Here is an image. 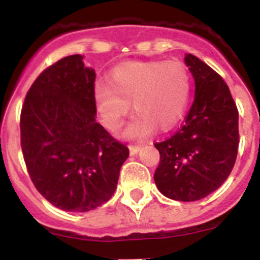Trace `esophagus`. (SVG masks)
Listing matches in <instances>:
<instances>
[{
    "label": "esophagus",
    "mask_w": 260,
    "mask_h": 260,
    "mask_svg": "<svg viewBox=\"0 0 260 260\" xmlns=\"http://www.w3.org/2000/svg\"><path fill=\"white\" fill-rule=\"evenodd\" d=\"M128 150H130V153H132V155H138V153H139V151L142 150V147L141 146H130L128 147Z\"/></svg>",
    "instance_id": "obj_1"
}]
</instances>
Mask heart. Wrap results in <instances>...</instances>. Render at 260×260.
I'll return each instance as SVG.
<instances>
[{
	"instance_id": "obj_1",
	"label": "heart",
	"mask_w": 260,
	"mask_h": 260,
	"mask_svg": "<svg viewBox=\"0 0 260 260\" xmlns=\"http://www.w3.org/2000/svg\"><path fill=\"white\" fill-rule=\"evenodd\" d=\"M191 95V78L180 61L127 62L114 68L107 83H96L93 102L110 133L122 127L133 103L134 118L126 127L130 141L146 139L173 127L185 113Z\"/></svg>"
}]
</instances>
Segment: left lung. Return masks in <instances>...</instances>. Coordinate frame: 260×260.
<instances>
[{"label": "left lung", "mask_w": 260, "mask_h": 260, "mask_svg": "<svg viewBox=\"0 0 260 260\" xmlns=\"http://www.w3.org/2000/svg\"><path fill=\"white\" fill-rule=\"evenodd\" d=\"M185 63L195 82V96L182 127L155 147L160 162L153 174L167 198H206L228 178L238 151V112L228 86L216 71L192 54Z\"/></svg>", "instance_id": "obj_1"}]
</instances>
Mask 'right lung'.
I'll list each match as a JSON object with an SVG mask.
<instances>
[{
	"mask_svg": "<svg viewBox=\"0 0 260 260\" xmlns=\"http://www.w3.org/2000/svg\"><path fill=\"white\" fill-rule=\"evenodd\" d=\"M96 73L83 56L57 61L29 88L20 114V144L32 182L50 204L87 212L112 198L128 148L99 122Z\"/></svg>",
	"mask_w": 260,
	"mask_h": 260,
	"instance_id": "1",
	"label": "right lung"
}]
</instances>
